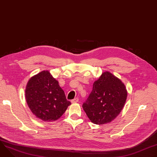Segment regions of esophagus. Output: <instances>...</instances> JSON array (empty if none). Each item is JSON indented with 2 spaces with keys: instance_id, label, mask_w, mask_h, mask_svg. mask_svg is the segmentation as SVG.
I'll use <instances>...</instances> for the list:
<instances>
[{
  "instance_id": "esophagus-1",
  "label": "esophagus",
  "mask_w": 157,
  "mask_h": 157,
  "mask_svg": "<svg viewBox=\"0 0 157 157\" xmlns=\"http://www.w3.org/2000/svg\"><path fill=\"white\" fill-rule=\"evenodd\" d=\"M78 101H79L78 98H76L73 99V100H71V102H72L73 104H74V103H76V102H78Z\"/></svg>"
}]
</instances>
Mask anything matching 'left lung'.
I'll use <instances>...</instances> for the list:
<instances>
[{
  "mask_svg": "<svg viewBox=\"0 0 157 157\" xmlns=\"http://www.w3.org/2000/svg\"><path fill=\"white\" fill-rule=\"evenodd\" d=\"M127 92L122 82L109 72H104L93 84V90L82 104L89 119L102 125L113 121L121 112Z\"/></svg>",
  "mask_w": 157,
  "mask_h": 157,
  "instance_id": "8db88e82",
  "label": "left lung"
}]
</instances>
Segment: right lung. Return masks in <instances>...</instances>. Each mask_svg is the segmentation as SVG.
I'll return each mask as SVG.
<instances>
[{
    "label": "right lung",
    "mask_w": 157,
    "mask_h": 157,
    "mask_svg": "<svg viewBox=\"0 0 157 157\" xmlns=\"http://www.w3.org/2000/svg\"><path fill=\"white\" fill-rule=\"evenodd\" d=\"M25 98L32 113L47 122L58 119L71 104L58 82L48 71L30 78L26 87Z\"/></svg>",
    "instance_id": "obj_1"
}]
</instances>
